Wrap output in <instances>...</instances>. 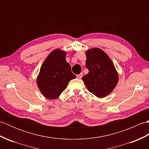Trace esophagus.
Segmentation results:
<instances>
[{
  "label": "esophagus",
  "mask_w": 149,
  "mask_h": 149,
  "mask_svg": "<svg viewBox=\"0 0 149 149\" xmlns=\"http://www.w3.org/2000/svg\"><path fill=\"white\" fill-rule=\"evenodd\" d=\"M83 73H81V74L77 75V77L78 79H81V77H83Z\"/></svg>",
  "instance_id": "34e87169"
}]
</instances>
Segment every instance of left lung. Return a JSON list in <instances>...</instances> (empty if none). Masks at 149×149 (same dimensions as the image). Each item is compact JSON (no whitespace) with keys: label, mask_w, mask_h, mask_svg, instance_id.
Masks as SVG:
<instances>
[{"label":"left lung","mask_w":149,"mask_h":149,"mask_svg":"<svg viewBox=\"0 0 149 149\" xmlns=\"http://www.w3.org/2000/svg\"><path fill=\"white\" fill-rule=\"evenodd\" d=\"M88 74L82 77L90 92L98 97L107 96L118 81V75L111 60L103 50L95 48L86 52Z\"/></svg>","instance_id":"obj_1"}]
</instances>
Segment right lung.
<instances>
[{"mask_svg": "<svg viewBox=\"0 0 149 149\" xmlns=\"http://www.w3.org/2000/svg\"><path fill=\"white\" fill-rule=\"evenodd\" d=\"M66 52L56 49L44 61L37 79L40 90L49 99H57L64 91L68 82L75 78L65 60Z\"/></svg>", "mask_w": 149, "mask_h": 149, "instance_id": "obj_1", "label": "right lung"}]
</instances>
